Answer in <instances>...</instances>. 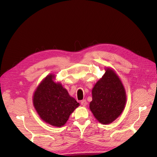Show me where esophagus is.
<instances>
[{"mask_svg":"<svg viewBox=\"0 0 157 157\" xmlns=\"http://www.w3.org/2000/svg\"><path fill=\"white\" fill-rule=\"evenodd\" d=\"M81 105L83 106H86V105H87V102H86V100H83V101H81Z\"/></svg>","mask_w":157,"mask_h":157,"instance_id":"esophagus-1","label":"esophagus"}]
</instances>
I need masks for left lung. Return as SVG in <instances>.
Returning a JSON list of instances; mask_svg holds the SVG:
<instances>
[{
  "mask_svg": "<svg viewBox=\"0 0 157 157\" xmlns=\"http://www.w3.org/2000/svg\"><path fill=\"white\" fill-rule=\"evenodd\" d=\"M92 94L90 109L97 121L103 125L114 121L125 109V90L112 68H105V74L94 86Z\"/></svg>",
  "mask_w": 157,
  "mask_h": 157,
  "instance_id": "8db88e82",
  "label": "left lung"
}]
</instances>
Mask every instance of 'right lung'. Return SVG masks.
I'll use <instances>...</instances> for the list:
<instances>
[{"mask_svg":"<svg viewBox=\"0 0 157 157\" xmlns=\"http://www.w3.org/2000/svg\"><path fill=\"white\" fill-rule=\"evenodd\" d=\"M55 79V75L52 73L43 79L34 91L32 101L42 121L61 128L79 104L69 94L61 83L56 82Z\"/></svg>","mask_w":157,"mask_h":157,"instance_id":"obj_1","label":"right lung"}]
</instances>
